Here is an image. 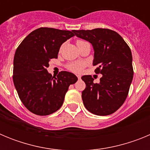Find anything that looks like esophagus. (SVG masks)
<instances>
[{
    "instance_id": "obj_1",
    "label": "esophagus",
    "mask_w": 150,
    "mask_h": 150,
    "mask_svg": "<svg viewBox=\"0 0 150 150\" xmlns=\"http://www.w3.org/2000/svg\"><path fill=\"white\" fill-rule=\"evenodd\" d=\"M76 76H77L78 79H80V78H81V76H80V75H76Z\"/></svg>"
}]
</instances>
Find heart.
Wrapping results in <instances>:
<instances>
[{
  "label": "heart",
  "mask_w": 150,
  "mask_h": 150,
  "mask_svg": "<svg viewBox=\"0 0 150 150\" xmlns=\"http://www.w3.org/2000/svg\"><path fill=\"white\" fill-rule=\"evenodd\" d=\"M79 42H83V41L82 40L77 41V43H79ZM84 66H85V64L83 63V62H71V63L68 64L67 67L69 71H72V72H75V73H79L82 70H83Z\"/></svg>",
  "instance_id": "obj_1"
}]
</instances>
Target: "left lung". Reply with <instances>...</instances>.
Here are the masks:
<instances>
[{
	"label": "left lung",
	"instance_id": "8db88e82",
	"mask_svg": "<svg viewBox=\"0 0 150 150\" xmlns=\"http://www.w3.org/2000/svg\"><path fill=\"white\" fill-rule=\"evenodd\" d=\"M72 31L92 45L93 65H98L95 72L102 75L99 83H94L91 75L81 77L86 83V88L82 91L83 104L95 115L112 114L128 96L134 75L132 51L114 30L95 28Z\"/></svg>",
	"mask_w": 150,
	"mask_h": 150
}]
</instances>
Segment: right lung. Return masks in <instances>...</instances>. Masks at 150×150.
<instances>
[{
  "mask_svg": "<svg viewBox=\"0 0 150 150\" xmlns=\"http://www.w3.org/2000/svg\"><path fill=\"white\" fill-rule=\"evenodd\" d=\"M74 36L70 30L40 28L17 48L13 83L22 104L34 114L47 116L60 109L69 86L77 81L71 72L61 71L55 77L46 70L50 59L58 58L62 43Z\"/></svg>",
  "mask_w": 150,
  "mask_h": 150,
  "instance_id": "obj_1",
  "label": "right lung"
}]
</instances>
